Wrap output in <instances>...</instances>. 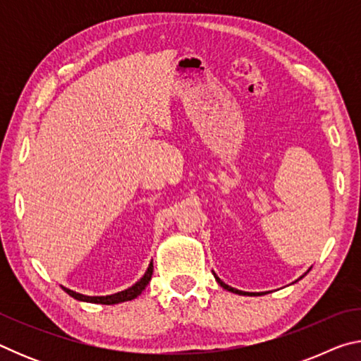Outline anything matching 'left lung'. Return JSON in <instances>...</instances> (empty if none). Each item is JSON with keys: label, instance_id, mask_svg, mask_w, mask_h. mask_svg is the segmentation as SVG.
<instances>
[{"label": "left lung", "instance_id": "obj_1", "mask_svg": "<svg viewBox=\"0 0 361 361\" xmlns=\"http://www.w3.org/2000/svg\"><path fill=\"white\" fill-rule=\"evenodd\" d=\"M309 271H310V267H309ZM309 271H307V272H309ZM212 272H213V271H212ZM307 272H305V274H302V276H301V277H299V279H302L304 276H307ZM213 276H215V279H216V282H218L219 285H221L224 290H228V291H231V293H235V295H242V296H256V293H247V291H240V290H235V288H232V286H229V285H226V283L223 282V280H221V279H219V277L216 276V274H215V272H213ZM299 279H298V280H299ZM298 280H296V282H298ZM293 283H295V282H293ZM258 296H259V293H258Z\"/></svg>", "mask_w": 361, "mask_h": 361}]
</instances>
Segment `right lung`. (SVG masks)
<instances>
[{"label": "right lung", "mask_w": 361, "mask_h": 361, "mask_svg": "<svg viewBox=\"0 0 361 361\" xmlns=\"http://www.w3.org/2000/svg\"><path fill=\"white\" fill-rule=\"evenodd\" d=\"M152 276V261L149 262L148 269H146L145 276L138 280V282L133 283L132 286H129L127 290H122L118 293H113V295H106V296H87V295H81V293H76L70 288H62L68 293L71 298L78 299V301H82V302H92V304H106V305H113V304H119V302H126V301H132V299H135L137 296H140L143 293V290L148 286L149 280Z\"/></svg>", "instance_id": "add662e5"}]
</instances>
